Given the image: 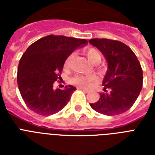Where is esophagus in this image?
I'll return each instance as SVG.
<instances>
[{"label":"esophagus","mask_w":155,"mask_h":155,"mask_svg":"<svg viewBox=\"0 0 155 155\" xmlns=\"http://www.w3.org/2000/svg\"><path fill=\"white\" fill-rule=\"evenodd\" d=\"M78 89H80V90H82V91H84V92H88V90L87 89V88H84V87H78Z\"/></svg>","instance_id":"34e87169"}]
</instances>
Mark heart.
Instances as JSON below:
<instances>
[{"label": "heart", "instance_id": "heart-1", "mask_svg": "<svg viewBox=\"0 0 155 155\" xmlns=\"http://www.w3.org/2000/svg\"><path fill=\"white\" fill-rule=\"evenodd\" d=\"M86 55H87V58L91 61L92 63L94 62H99L101 59V54H100L99 51H97L94 48H89L86 51ZM73 57V54H70L68 56L67 59L65 60L64 63V67L68 68L70 65L71 60ZM97 80V77L95 75H74L71 79V81L74 84H76L80 87H87V85L89 84L91 82H93L95 80Z\"/></svg>", "mask_w": 155, "mask_h": 155}]
</instances>
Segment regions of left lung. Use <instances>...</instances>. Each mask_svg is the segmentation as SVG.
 Instances as JSON below:
<instances>
[{"instance_id": "1", "label": "left lung", "mask_w": 155, "mask_h": 155, "mask_svg": "<svg viewBox=\"0 0 155 155\" xmlns=\"http://www.w3.org/2000/svg\"><path fill=\"white\" fill-rule=\"evenodd\" d=\"M90 44L103 54L108 70L103 80L104 92L99 101L90 104L95 111L107 116H115L129 110L142 88L143 74L139 61L130 47L119 41L93 38Z\"/></svg>"}]
</instances>
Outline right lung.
I'll return each mask as SVG.
<instances>
[{"label": "right lung", "mask_w": 155, "mask_h": 155, "mask_svg": "<svg viewBox=\"0 0 155 155\" xmlns=\"http://www.w3.org/2000/svg\"><path fill=\"white\" fill-rule=\"evenodd\" d=\"M87 44L86 39L48 35L31 44L18 64V85L25 104L39 115L50 116L62 110L76 90L53 87L60 78L63 65L75 50Z\"/></svg>", "instance_id": "obj_1"}]
</instances>
